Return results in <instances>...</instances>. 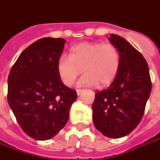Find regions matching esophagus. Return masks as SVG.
Wrapping results in <instances>:
<instances>
[{
    "label": "esophagus",
    "mask_w": 160,
    "mask_h": 160,
    "mask_svg": "<svg viewBox=\"0 0 160 160\" xmlns=\"http://www.w3.org/2000/svg\"><path fill=\"white\" fill-rule=\"evenodd\" d=\"M76 92H77V94H78V95H80V94H81V92H83V90H82V89H78V90H76Z\"/></svg>",
    "instance_id": "1"
}]
</instances>
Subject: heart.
I'll list each match as a JSON object with an SVG mask.
<instances>
[{
  "label": "heart",
  "mask_w": 160,
  "mask_h": 160,
  "mask_svg": "<svg viewBox=\"0 0 160 160\" xmlns=\"http://www.w3.org/2000/svg\"><path fill=\"white\" fill-rule=\"evenodd\" d=\"M120 68V56L117 47L110 42H83L72 46L69 56H61L57 62V73L62 83L71 87L78 76L82 86L105 87L113 82Z\"/></svg>",
  "instance_id": "obj_1"
}]
</instances>
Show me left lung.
I'll return each instance as SVG.
<instances>
[{
	"label": "left lung",
	"mask_w": 160,
	"mask_h": 160,
	"mask_svg": "<svg viewBox=\"0 0 160 160\" xmlns=\"http://www.w3.org/2000/svg\"><path fill=\"white\" fill-rule=\"evenodd\" d=\"M109 40L119 52L120 68L111 86L95 94L92 120L104 136L117 139L131 133L140 123L152 82L148 62L137 49L116 34Z\"/></svg>",
	"instance_id": "left-lung-1"
}]
</instances>
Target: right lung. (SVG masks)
Wrapping results in <instances>:
<instances>
[{
	"label": "right lung",
	"instance_id": "right-lung-1",
	"mask_svg": "<svg viewBox=\"0 0 160 160\" xmlns=\"http://www.w3.org/2000/svg\"><path fill=\"white\" fill-rule=\"evenodd\" d=\"M63 38H43L28 46L12 67L8 101L23 131L38 141L53 138L64 128L76 91L66 87L57 73Z\"/></svg>",
	"mask_w": 160,
	"mask_h": 160
}]
</instances>
